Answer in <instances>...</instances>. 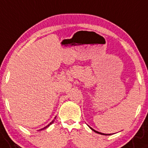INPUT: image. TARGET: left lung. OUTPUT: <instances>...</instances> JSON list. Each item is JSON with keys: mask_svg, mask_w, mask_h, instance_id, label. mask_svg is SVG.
<instances>
[{"mask_svg": "<svg viewBox=\"0 0 148 148\" xmlns=\"http://www.w3.org/2000/svg\"><path fill=\"white\" fill-rule=\"evenodd\" d=\"M91 129H92V130H93V132H96V133H98V134H102V135H110V134H103V133H100V132H97V131L94 130V129H93V128H91Z\"/></svg>", "mask_w": 148, "mask_h": 148, "instance_id": "8db88e82", "label": "left lung"}]
</instances>
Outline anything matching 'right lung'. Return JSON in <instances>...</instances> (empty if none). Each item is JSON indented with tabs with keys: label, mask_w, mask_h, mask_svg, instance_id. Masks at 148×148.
Here are the masks:
<instances>
[{
	"label": "right lung",
	"mask_w": 148,
	"mask_h": 148,
	"mask_svg": "<svg viewBox=\"0 0 148 148\" xmlns=\"http://www.w3.org/2000/svg\"><path fill=\"white\" fill-rule=\"evenodd\" d=\"M52 122H53V121H52ZM50 124H51V123H50ZM49 125H47V126H46V127H45V128H42V129H45V128H47V127H48V126H49Z\"/></svg>",
	"instance_id": "right-lung-1"
}]
</instances>
